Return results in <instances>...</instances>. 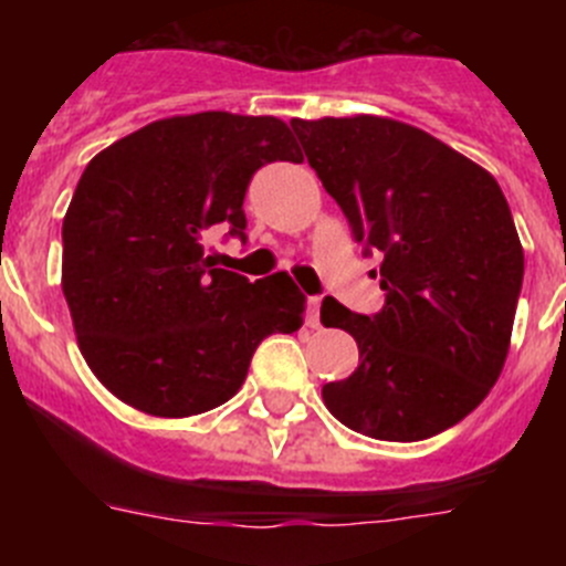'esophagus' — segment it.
Returning a JSON list of instances; mask_svg holds the SVG:
<instances>
[{
    "instance_id": "1",
    "label": "esophagus",
    "mask_w": 566,
    "mask_h": 566,
    "mask_svg": "<svg viewBox=\"0 0 566 566\" xmlns=\"http://www.w3.org/2000/svg\"><path fill=\"white\" fill-rule=\"evenodd\" d=\"M319 306H323V297H308V312L306 323L312 328H319Z\"/></svg>"
}]
</instances>
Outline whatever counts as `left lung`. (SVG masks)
I'll return each instance as SVG.
<instances>
[{
  "label": "left lung",
  "instance_id": "8db88e82",
  "mask_svg": "<svg viewBox=\"0 0 566 566\" xmlns=\"http://www.w3.org/2000/svg\"><path fill=\"white\" fill-rule=\"evenodd\" d=\"M292 129L354 238L385 254L382 312L323 300V326L359 348L357 371L323 385V402L371 439L437 437L488 397L507 359L524 252L502 187L431 133L385 115L292 118Z\"/></svg>",
  "mask_w": 566,
  "mask_h": 566
}]
</instances>
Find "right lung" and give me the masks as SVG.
I'll return each mask as SVG.
<instances>
[{"instance_id":"obj_1","label":"right lung","mask_w":566,"mask_h":566,"mask_svg":"<svg viewBox=\"0 0 566 566\" xmlns=\"http://www.w3.org/2000/svg\"><path fill=\"white\" fill-rule=\"evenodd\" d=\"M303 161L274 115L223 109L135 129L87 164L62 223V292L78 348L109 394L149 417H195L238 394L254 348L303 326L286 272L214 269L201 234L243 238L263 164Z\"/></svg>"}]
</instances>
